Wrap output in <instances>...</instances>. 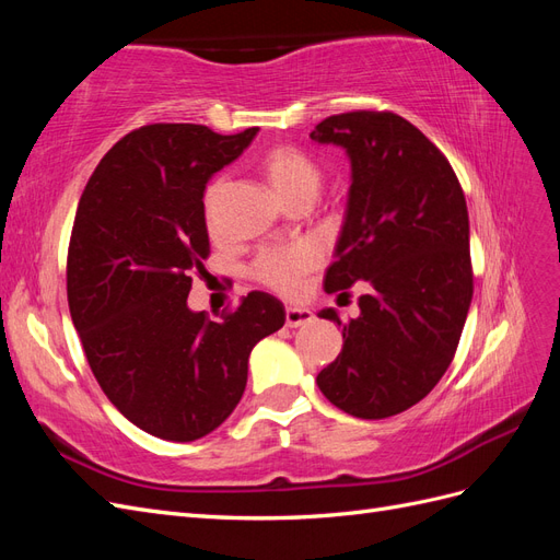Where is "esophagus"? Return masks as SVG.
Here are the masks:
<instances>
[{
  "mask_svg": "<svg viewBox=\"0 0 560 560\" xmlns=\"http://www.w3.org/2000/svg\"><path fill=\"white\" fill-rule=\"evenodd\" d=\"M311 319H313V313H311L308 308L287 306V311H284V322H287V327H292V329L303 327V325H308Z\"/></svg>",
  "mask_w": 560,
  "mask_h": 560,
  "instance_id": "34e87169",
  "label": "esophagus"
}]
</instances>
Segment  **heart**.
I'll return each instance as SVG.
<instances>
[{"mask_svg": "<svg viewBox=\"0 0 560 560\" xmlns=\"http://www.w3.org/2000/svg\"><path fill=\"white\" fill-rule=\"evenodd\" d=\"M264 175L270 184V189L282 202H290L303 194H313L319 186V167L303 154L301 149L292 144H278L266 151L261 161ZM217 196L219 182H210L206 194H202V214L210 229L217 224ZM319 254L313 245L299 243L292 247H273L264 249L252 264V276L257 282L270 287L280 294H294L303 276H308L317 266Z\"/></svg>", "mask_w": 560, "mask_h": 560, "instance_id": "b5f03b06", "label": "heart"}]
</instances>
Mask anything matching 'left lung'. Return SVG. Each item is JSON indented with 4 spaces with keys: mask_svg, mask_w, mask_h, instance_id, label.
<instances>
[{
    "mask_svg": "<svg viewBox=\"0 0 560 560\" xmlns=\"http://www.w3.org/2000/svg\"><path fill=\"white\" fill-rule=\"evenodd\" d=\"M311 140L346 149L352 167L346 222L327 268V294L364 280L360 317L317 374L338 409L378 420L411 409L446 374L474 292L469 217L448 159L393 112L327 116Z\"/></svg>",
    "mask_w": 560,
    "mask_h": 560,
    "instance_id": "8db88e82",
    "label": "left lung"
}]
</instances>
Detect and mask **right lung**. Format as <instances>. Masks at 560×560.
Instances as JSON below:
<instances>
[{
  "instance_id": "1",
  "label": "right lung",
  "mask_w": 560,
  "mask_h": 560,
  "mask_svg": "<svg viewBox=\"0 0 560 560\" xmlns=\"http://www.w3.org/2000/svg\"><path fill=\"white\" fill-rule=\"evenodd\" d=\"M257 130L142 126L107 151L79 200L67 303L83 352L116 409L167 442L222 425L245 393L252 348L284 325L266 292L219 322L186 306L191 273L210 257L206 184Z\"/></svg>"
}]
</instances>
